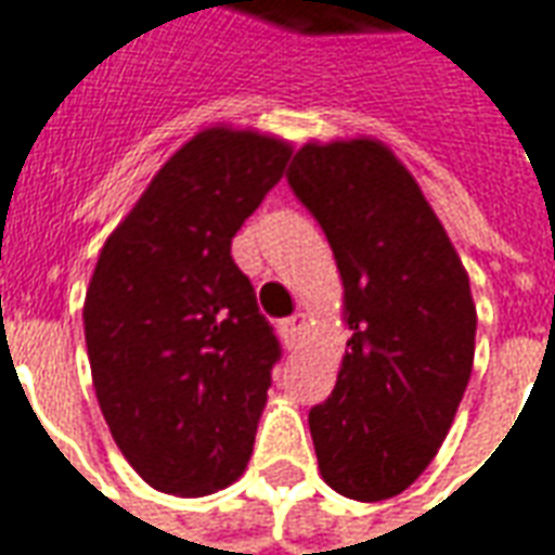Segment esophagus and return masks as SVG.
<instances>
[{
  "instance_id": "1",
  "label": "esophagus",
  "mask_w": 555,
  "mask_h": 555,
  "mask_svg": "<svg viewBox=\"0 0 555 555\" xmlns=\"http://www.w3.org/2000/svg\"><path fill=\"white\" fill-rule=\"evenodd\" d=\"M301 328H305V314H293L281 320V335H284L286 344H296L299 341Z\"/></svg>"
}]
</instances>
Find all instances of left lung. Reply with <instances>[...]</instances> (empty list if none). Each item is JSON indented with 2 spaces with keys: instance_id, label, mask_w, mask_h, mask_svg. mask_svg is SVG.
I'll use <instances>...</instances> for the list:
<instances>
[{
  "instance_id": "8db88e82",
  "label": "left lung",
  "mask_w": 555,
  "mask_h": 555,
  "mask_svg": "<svg viewBox=\"0 0 555 555\" xmlns=\"http://www.w3.org/2000/svg\"><path fill=\"white\" fill-rule=\"evenodd\" d=\"M286 181L326 232L353 328L338 384L308 414L320 475L347 499L384 502L426 472L468 387V274L384 144H305Z\"/></svg>"
}]
</instances>
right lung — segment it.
<instances>
[{
	"label": "right lung",
	"instance_id": "1",
	"mask_svg": "<svg viewBox=\"0 0 555 555\" xmlns=\"http://www.w3.org/2000/svg\"><path fill=\"white\" fill-rule=\"evenodd\" d=\"M289 147L205 129L105 241L83 301L99 408L126 462L171 495L229 487L254 453L281 341L232 238Z\"/></svg>",
	"mask_w": 555,
	"mask_h": 555
}]
</instances>
